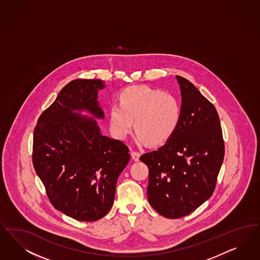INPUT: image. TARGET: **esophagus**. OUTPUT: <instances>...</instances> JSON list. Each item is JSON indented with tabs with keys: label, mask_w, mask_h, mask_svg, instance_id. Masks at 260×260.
<instances>
[{
	"label": "esophagus",
	"mask_w": 260,
	"mask_h": 260,
	"mask_svg": "<svg viewBox=\"0 0 260 260\" xmlns=\"http://www.w3.org/2000/svg\"><path fill=\"white\" fill-rule=\"evenodd\" d=\"M131 157H132V159H134L135 161H139L140 157H141V153L138 152V151H132L131 152Z\"/></svg>",
	"instance_id": "esophagus-1"
}]
</instances>
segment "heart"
<instances>
[{"label":"heart","mask_w":260,"mask_h":260,"mask_svg":"<svg viewBox=\"0 0 260 260\" xmlns=\"http://www.w3.org/2000/svg\"><path fill=\"white\" fill-rule=\"evenodd\" d=\"M181 116L176 98L148 86H130L120 92L118 105L110 108V128L117 139L124 140L133 128L137 141L158 145L174 133Z\"/></svg>","instance_id":"obj_1"}]
</instances>
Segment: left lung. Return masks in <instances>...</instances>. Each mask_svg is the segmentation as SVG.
<instances>
[{"mask_svg":"<svg viewBox=\"0 0 260 260\" xmlns=\"http://www.w3.org/2000/svg\"><path fill=\"white\" fill-rule=\"evenodd\" d=\"M181 116L168 143L141 156L149 169L151 207L170 219L184 217L215 189L225 145L217 111L190 81L176 76Z\"/></svg>","mask_w":260,"mask_h":260,"instance_id":"1","label":"left lung"}]
</instances>
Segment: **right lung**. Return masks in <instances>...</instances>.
<instances>
[{"instance_id": "right-lung-1", "label": "right lung", "mask_w": 260, "mask_h": 260, "mask_svg": "<svg viewBox=\"0 0 260 260\" xmlns=\"http://www.w3.org/2000/svg\"><path fill=\"white\" fill-rule=\"evenodd\" d=\"M100 79L72 80L41 114L34 128L32 164L51 205L70 217L92 222L111 210L117 180L130 160L128 146L102 136L95 120Z\"/></svg>"}]
</instances>
